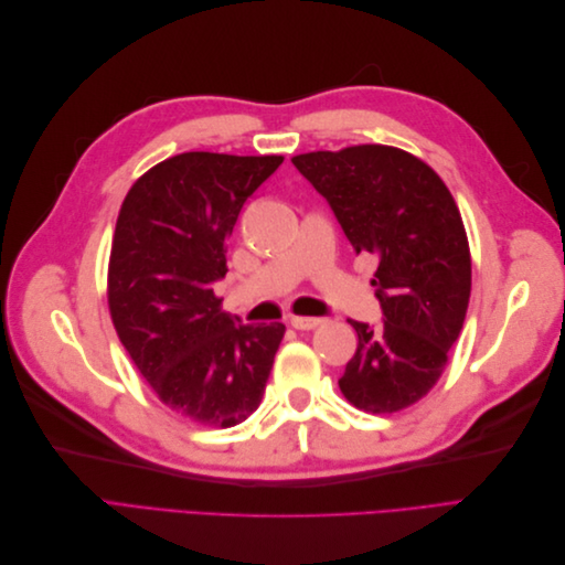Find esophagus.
Returning <instances> with one entry per match:
<instances>
[{
  "label": "esophagus",
  "mask_w": 565,
  "mask_h": 565,
  "mask_svg": "<svg viewBox=\"0 0 565 565\" xmlns=\"http://www.w3.org/2000/svg\"><path fill=\"white\" fill-rule=\"evenodd\" d=\"M289 324H292L295 330H313L320 324V318H309V316H295L289 318Z\"/></svg>",
  "instance_id": "34e87169"
}]
</instances>
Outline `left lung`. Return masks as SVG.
I'll list each match as a JSON object with an SVG mask.
<instances>
[{"mask_svg": "<svg viewBox=\"0 0 565 565\" xmlns=\"http://www.w3.org/2000/svg\"><path fill=\"white\" fill-rule=\"evenodd\" d=\"M328 200L355 254L380 259L382 324L349 320L358 349L339 388L372 415L398 413L438 382L465 324L471 256L457 204L429 164L391 146L292 158Z\"/></svg>", "mask_w": 565, "mask_h": 565, "instance_id": "obj_1", "label": "left lung"}]
</instances>
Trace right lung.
I'll use <instances>...</instances> for the list:
<instances>
[{
    "mask_svg": "<svg viewBox=\"0 0 565 565\" xmlns=\"http://www.w3.org/2000/svg\"><path fill=\"white\" fill-rule=\"evenodd\" d=\"M280 156L181 152L131 185L117 216L108 306L134 365L177 415L228 429L262 403L282 322L218 309L226 241Z\"/></svg>",
    "mask_w": 565,
    "mask_h": 565,
    "instance_id": "1",
    "label": "right lung"
}]
</instances>
